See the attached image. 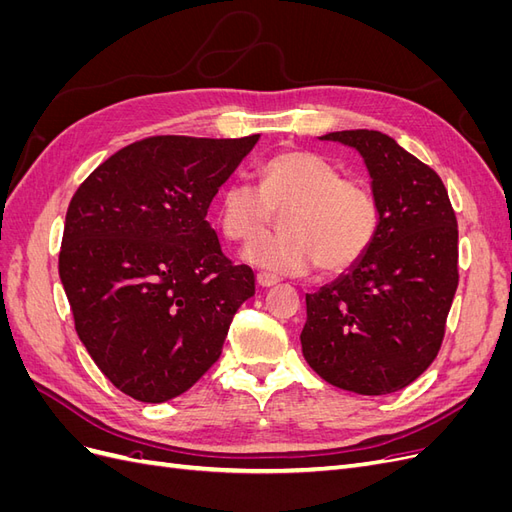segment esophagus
<instances>
[{"mask_svg":"<svg viewBox=\"0 0 512 512\" xmlns=\"http://www.w3.org/2000/svg\"><path fill=\"white\" fill-rule=\"evenodd\" d=\"M256 282H258L260 286H265V288H269V286H275L277 282H280V275H275V273H269V271H260V273L256 275Z\"/></svg>","mask_w":512,"mask_h":512,"instance_id":"1","label":"esophagus"}]
</instances>
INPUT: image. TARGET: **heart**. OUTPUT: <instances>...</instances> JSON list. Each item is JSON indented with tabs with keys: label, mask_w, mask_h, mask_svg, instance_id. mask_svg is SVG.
I'll list each match as a JSON object with an SVG mask.
<instances>
[{
	"label": "heart",
	"mask_w": 512,
	"mask_h": 512,
	"mask_svg": "<svg viewBox=\"0 0 512 512\" xmlns=\"http://www.w3.org/2000/svg\"><path fill=\"white\" fill-rule=\"evenodd\" d=\"M282 232L256 241L245 258L280 273H342L376 243L380 205L369 183L344 177L312 151H282L258 168V185L228 183L218 226L232 243H250L275 224Z\"/></svg>",
	"instance_id": "b5f03b06"
}]
</instances>
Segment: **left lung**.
<instances>
[{"instance_id": "8db88e82", "label": "left lung", "mask_w": 512, "mask_h": 512, "mask_svg": "<svg viewBox=\"0 0 512 512\" xmlns=\"http://www.w3.org/2000/svg\"><path fill=\"white\" fill-rule=\"evenodd\" d=\"M356 147L380 205L376 243L329 286L307 294V365L337 389L389 395L436 359L459 284V230L442 179L391 136H322Z\"/></svg>"}]
</instances>
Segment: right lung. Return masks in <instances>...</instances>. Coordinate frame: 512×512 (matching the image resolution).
Returning a JSON list of instances; mask_svg holds the SVG:
<instances>
[{
    "mask_svg": "<svg viewBox=\"0 0 512 512\" xmlns=\"http://www.w3.org/2000/svg\"><path fill=\"white\" fill-rule=\"evenodd\" d=\"M258 134H160L119 149L74 192L59 275L89 356L121 393L162 404L220 359L254 271L207 222Z\"/></svg>",
    "mask_w": 512,
    "mask_h": 512,
    "instance_id": "obj_1",
    "label": "right lung"
}]
</instances>
